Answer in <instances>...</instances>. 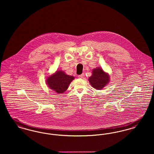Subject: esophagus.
<instances>
[{
	"mask_svg": "<svg viewBox=\"0 0 154 154\" xmlns=\"http://www.w3.org/2000/svg\"><path fill=\"white\" fill-rule=\"evenodd\" d=\"M84 76H85V74H84V73H82V74H81V75H78V77H79V78H83Z\"/></svg>",
	"mask_w": 154,
	"mask_h": 154,
	"instance_id": "esophagus-1",
	"label": "esophagus"
}]
</instances>
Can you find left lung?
<instances>
[{"label": "left lung", "instance_id": "8db88e82", "mask_svg": "<svg viewBox=\"0 0 154 154\" xmlns=\"http://www.w3.org/2000/svg\"><path fill=\"white\" fill-rule=\"evenodd\" d=\"M92 76L89 78V82L91 85L97 90L103 89L106 85H107L109 80V76L108 73L101 68H97L93 70Z\"/></svg>", "mask_w": 154, "mask_h": 154}]
</instances>
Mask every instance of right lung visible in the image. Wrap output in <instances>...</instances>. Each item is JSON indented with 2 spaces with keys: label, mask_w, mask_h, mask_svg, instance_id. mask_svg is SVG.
Instances as JSON below:
<instances>
[{
  "label": "right lung",
  "mask_w": 154,
  "mask_h": 154,
  "mask_svg": "<svg viewBox=\"0 0 154 154\" xmlns=\"http://www.w3.org/2000/svg\"><path fill=\"white\" fill-rule=\"evenodd\" d=\"M74 79L72 76L66 75L65 72L58 71L47 79L49 88L58 93H64L68 88L70 83Z\"/></svg>",
  "instance_id": "1"
}]
</instances>
